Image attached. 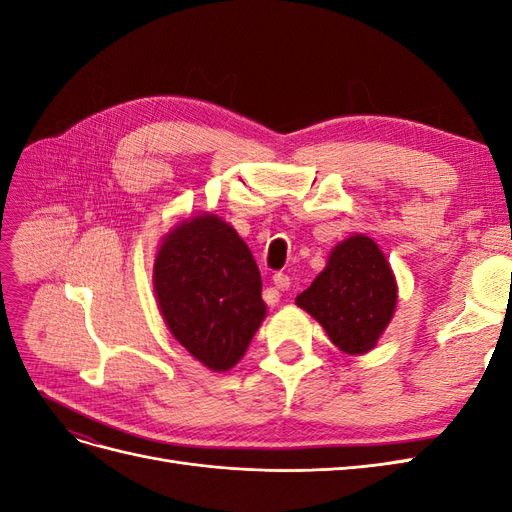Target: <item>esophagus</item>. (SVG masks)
Returning <instances> with one entry per match:
<instances>
[{
  "mask_svg": "<svg viewBox=\"0 0 512 512\" xmlns=\"http://www.w3.org/2000/svg\"><path fill=\"white\" fill-rule=\"evenodd\" d=\"M273 286L277 290H286L290 286V277L286 273H275L273 275Z\"/></svg>",
  "mask_w": 512,
  "mask_h": 512,
  "instance_id": "esophagus-1",
  "label": "esophagus"
}]
</instances>
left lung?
Segmentation results:
<instances>
[{
    "label": "left lung",
    "instance_id": "8db88e82",
    "mask_svg": "<svg viewBox=\"0 0 512 512\" xmlns=\"http://www.w3.org/2000/svg\"><path fill=\"white\" fill-rule=\"evenodd\" d=\"M297 303L344 354L378 344L397 307V280L378 243L363 232L339 241Z\"/></svg>",
    "mask_w": 512,
    "mask_h": 512
}]
</instances>
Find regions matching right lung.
I'll use <instances>...</instances> for the list:
<instances>
[{
	"label": "right lung",
	"instance_id": "obj_1",
	"mask_svg": "<svg viewBox=\"0 0 512 512\" xmlns=\"http://www.w3.org/2000/svg\"><path fill=\"white\" fill-rule=\"evenodd\" d=\"M153 292L168 331L211 371L235 367L267 316L250 247L215 213L168 230L153 262Z\"/></svg>",
	"mask_w": 512,
	"mask_h": 512
}]
</instances>
